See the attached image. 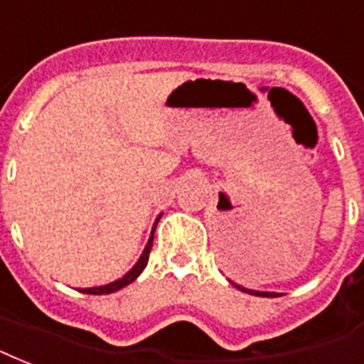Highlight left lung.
Wrapping results in <instances>:
<instances>
[{
  "instance_id": "8db88e82",
  "label": "left lung",
  "mask_w": 364,
  "mask_h": 364,
  "mask_svg": "<svg viewBox=\"0 0 364 364\" xmlns=\"http://www.w3.org/2000/svg\"><path fill=\"white\" fill-rule=\"evenodd\" d=\"M237 289H242V291H247V294H253V296H261V297H276L278 294H270V291H255V289H247V288H242V286H237L234 284Z\"/></svg>"
}]
</instances>
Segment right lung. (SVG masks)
<instances>
[{"instance_id": "obj_1", "label": "right lung", "mask_w": 364, "mask_h": 364, "mask_svg": "<svg viewBox=\"0 0 364 364\" xmlns=\"http://www.w3.org/2000/svg\"><path fill=\"white\" fill-rule=\"evenodd\" d=\"M161 218V215L157 217V220ZM155 226H157V223H155ZM155 226H153L151 230V237H149V242H147L146 250H144V253H141V257L138 259V263L134 264L132 269L128 270L127 274L122 276V278H119V280H114V282L111 284H105V286H97V288H82L80 291L82 294H94V296H103V294H113V291H117V289L124 288V286H128V284H132L138 276L141 274V270L146 269L147 261H149V251H151V245H153V232H155Z\"/></svg>"}]
</instances>
